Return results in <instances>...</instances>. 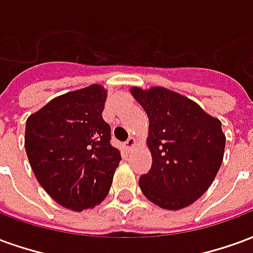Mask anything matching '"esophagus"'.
I'll return each mask as SVG.
<instances>
[{"label":"esophagus","mask_w":253,"mask_h":253,"mask_svg":"<svg viewBox=\"0 0 253 253\" xmlns=\"http://www.w3.org/2000/svg\"><path fill=\"white\" fill-rule=\"evenodd\" d=\"M134 146H135V139L132 137H130L126 142H125V149H126V150H131Z\"/></svg>","instance_id":"obj_1"}]
</instances>
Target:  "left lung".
Wrapping results in <instances>:
<instances>
[{
	"label": "left lung",
	"mask_w": 253,
	"mask_h": 253,
	"mask_svg": "<svg viewBox=\"0 0 253 253\" xmlns=\"http://www.w3.org/2000/svg\"><path fill=\"white\" fill-rule=\"evenodd\" d=\"M149 118L152 168L139 177L143 195L154 205L179 210L199 199L222 164L221 122L169 89H131Z\"/></svg>",
	"instance_id": "8db88e82"
}]
</instances>
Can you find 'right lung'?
<instances>
[{
  "mask_svg": "<svg viewBox=\"0 0 253 253\" xmlns=\"http://www.w3.org/2000/svg\"><path fill=\"white\" fill-rule=\"evenodd\" d=\"M105 100L107 90L93 84L52 99L25 125L36 179L57 203L76 211L104 201L122 160L101 115Z\"/></svg>",
  "mask_w": 253,
  "mask_h": 253,
  "instance_id": "obj_1",
  "label": "right lung"
}]
</instances>
